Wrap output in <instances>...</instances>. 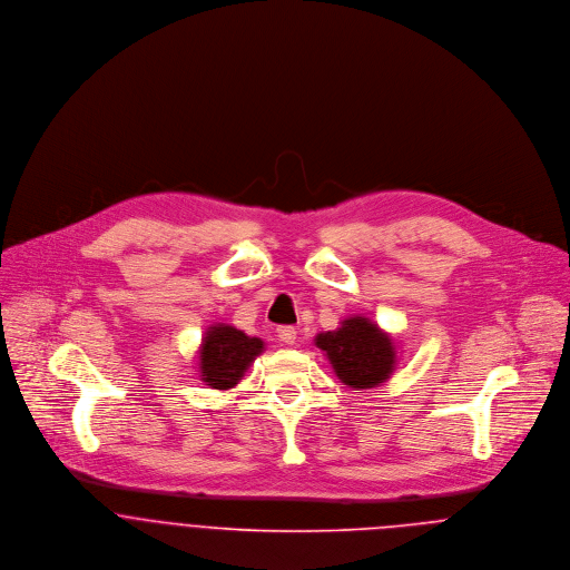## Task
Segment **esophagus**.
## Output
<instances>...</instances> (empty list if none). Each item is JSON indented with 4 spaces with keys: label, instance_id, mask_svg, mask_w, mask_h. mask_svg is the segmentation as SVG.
<instances>
[{
    "label": "esophagus",
    "instance_id": "esophagus-1",
    "mask_svg": "<svg viewBox=\"0 0 570 570\" xmlns=\"http://www.w3.org/2000/svg\"><path fill=\"white\" fill-rule=\"evenodd\" d=\"M296 328L294 326H281L278 328V340L283 342V344H296Z\"/></svg>",
    "mask_w": 570,
    "mask_h": 570
}]
</instances>
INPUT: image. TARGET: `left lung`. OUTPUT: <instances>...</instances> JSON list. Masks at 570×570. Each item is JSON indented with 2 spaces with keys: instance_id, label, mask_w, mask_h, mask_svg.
Masks as SVG:
<instances>
[{
  "instance_id": "left-lung-1",
  "label": "left lung",
  "mask_w": 570,
  "mask_h": 570,
  "mask_svg": "<svg viewBox=\"0 0 570 570\" xmlns=\"http://www.w3.org/2000/svg\"><path fill=\"white\" fill-rule=\"evenodd\" d=\"M333 373L348 389H375L384 384L397 364L395 340L364 316L342 321L335 331L316 335Z\"/></svg>"
}]
</instances>
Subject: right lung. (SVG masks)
Wrapping results in <instances>:
<instances>
[{
    "instance_id": "right-lung-1",
    "label": "right lung",
    "mask_w": 570,
    "mask_h": 570,
    "mask_svg": "<svg viewBox=\"0 0 570 570\" xmlns=\"http://www.w3.org/2000/svg\"><path fill=\"white\" fill-rule=\"evenodd\" d=\"M263 348L261 337H249L235 326H208L199 346V380L210 389L228 391L239 384Z\"/></svg>"
}]
</instances>
